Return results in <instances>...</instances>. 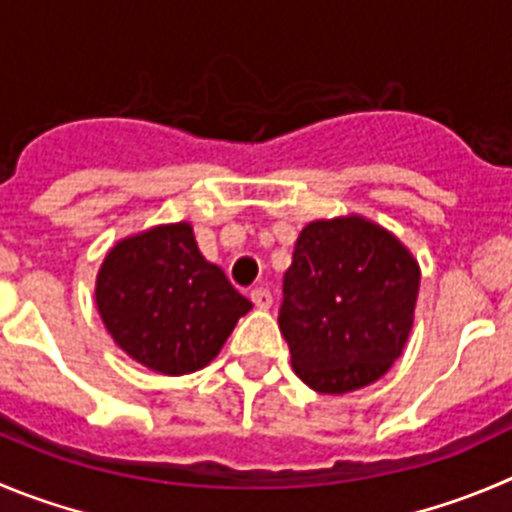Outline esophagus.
<instances>
[{
  "label": "esophagus",
  "instance_id": "34e87169",
  "mask_svg": "<svg viewBox=\"0 0 512 512\" xmlns=\"http://www.w3.org/2000/svg\"><path fill=\"white\" fill-rule=\"evenodd\" d=\"M250 300L257 305V308H270L272 293L267 288H255V290H250Z\"/></svg>",
  "mask_w": 512,
  "mask_h": 512
}]
</instances>
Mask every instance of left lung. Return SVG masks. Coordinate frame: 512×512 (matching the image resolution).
<instances>
[{
    "mask_svg": "<svg viewBox=\"0 0 512 512\" xmlns=\"http://www.w3.org/2000/svg\"><path fill=\"white\" fill-rule=\"evenodd\" d=\"M419 265L361 217L310 222L283 278L278 326L310 389L346 394L381 379L414 323Z\"/></svg>",
    "mask_w": 512,
    "mask_h": 512,
    "instance_id": "left-lung-1",
    "label": "left lung"
}]
</instances>
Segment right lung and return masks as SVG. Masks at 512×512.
<instances>
[{"instance_id":"right-lung-1","label":"right lung","mask_w":512,"mask_h":512,"mask_svg":"<svg viewBox=\"0 0 512 512\" xmlns=\"http://www.w3.org/2000/svg\"><path fill=\"white\" fill-rule=\"evenodd\" d=\"M95 303L113 341L166 376L204 369L252 308L204 260L186 222L118 242L98 272Z\"/></svg>"}]
</instances>
